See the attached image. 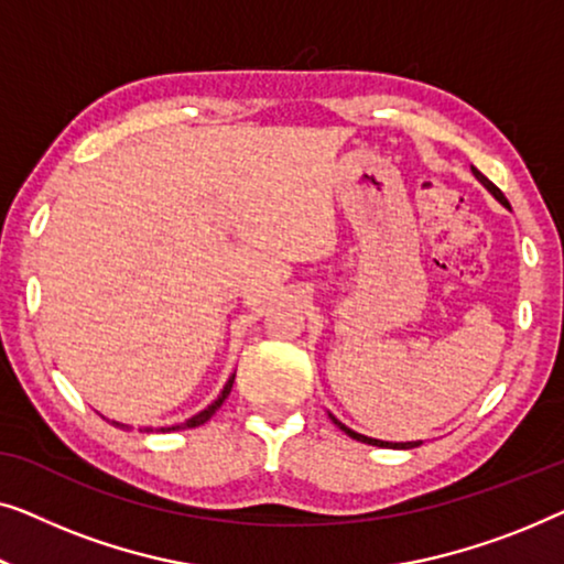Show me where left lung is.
Segmentation results:
<instances>
[{"label": "left lung", "instance_id": "left-lung-1", "mask_svg": "<svg viewBox=\"0 0 564 564\" xmlns=\"http://www.w3.org/2000/svg\"><path fill=\"white\" fill-rule=\"evenodd\" d=\"M473 173H475V178H478V181H480V184H482V186H486V188H488V192H490V194H494L498 202H501L503 206H509V202H506V196H503V192H501V188H498V186L494 184V181H488L486 176H482V173H480V171H475V169H473ZM332 422H335V424L339 426V430H343V432L347 434V437H352V440H358V442H365V444H372V447H393V449H411V447H419V444H422V442H383V440H370V437H365V434H358V432H352V430H350V426H345L343 422H337V419H335V416H332Z\"/></svg>", "mask_w": 564, "mask_h": 564}]
</instances>
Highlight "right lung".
Instances as JSON below:
<instances>
[{
    "instance_id": "add662e5",
    "label": "right lung",
    "mask_w": 564,
    "mask_h": 564,
    "mask_svg": "<svg viewBox=\"0 0 564 564\" xmlns=\"http://www.w3.org/2000/svg\"><path fill=\"white\" fill-rule=\"evenodd\" d=\"M232 383H235V376L227 380L225 391H221V393L217 395V401H214V403H212V406H206V409L202 411V414H196V416H192V419H188V422H186V424L171 426V430H186V426H199V424H204V422H209V419L214 416V411H217V409L221 406V403H225V399H227V395H229V391H232ZM117 426H120V430H124V424H117ZM161 432H163V430H161Z\"/></svg>"
}]
</instances>
